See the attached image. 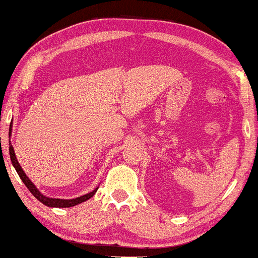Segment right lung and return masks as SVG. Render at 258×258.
Segmentation results:
<instances>
[{
	"label": "right lung",
	"mask_w": 258,
	"mask_h": 258,
	"mask_svg": "<svg viewBox=\"0 0 258 258\" xmlns=\"http://www.w3.org/2000/svg\"><path fill=\"white\" fill-rule=\"evenodd\" d=\"M9 132L12 133V124H10V128H9ZM9 154H10V158H12V162H13V165L15 167L17 174H19L20 178L22 179L24 184H26V186L28 189H29V191L33 194V195L36 197V199L40 201V202H42L44 204V206L47 207H52V208H69V207H74L76 206V204H80L84 202V201L89 200L93 197L95 194H96L97 189L96 188L94 190V191H91L89 194H87V195H83L81 197H77V199H74V200H59V199H49V197H45L42 195V194L38 191V190L36 189V186L34 185V183L30 181L29 178L27 177V175L24 174V171L22 170V168H21V165L19 162H17L16 160V156H15V151H14V148L12 144H10L9 147Z\"/></svg>",
	"instance_id": "1"
}]
</instances>
